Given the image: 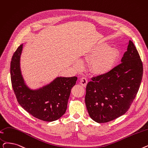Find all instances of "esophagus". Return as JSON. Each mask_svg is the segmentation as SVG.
Returning a JSON list of instances; mask_svg holds the SVG:
<instances>
[{
  "label": "esophagus",
  "mask_w": 148,
  "mask_h": 148,
  "mask_svg": "<svg viewBox=\"0 0 148 148\" xmlns=\"http://www.w3.org/2000/svg\"><path fill=\"white\" fill-rule=\"evenodd\" d=\"M80 84H81L83 86L85 87V86H86V85H87L88 80H87V79H86V77H82V78L80 79Z\"/></svg>",
  "instance_id": "obj_1"
}]
</instances>
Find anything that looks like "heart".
I'll return each mask as SVG.
<instances>
[{
  "instance_id": "b5f03b06",
  "label": "heart",
  "mask_w": 148,
  "mask_h": 148,
  "mask_svg": "<svg viewBox=\"0 0 148 148\" xmlns=\"http://www.w3.org/2000/svg\"><path fill=\"white\" fill-rule=\"evenodd\" d=\"M120 57L119 51L110 47L107 43H99L89 49L83 57V60L91 61L89 69L95 75H102L110 73L114 68ZM77 68L82 67V63H75Z\"/></svg>"
}]
</instances>
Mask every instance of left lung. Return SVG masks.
<instances>
[{"label": "left lung", "mask_w": 148, "mask_h": 148, "mask_svg": "<svg viewBox=\"0 0 148 148\" xmlns=\"http://www.w3.org/2000/svg\"><path fill=\"white\" fill-rule=\"evenodd\" d=\"M121 62L110 73L92 77L86 85L87 110L97 123H106L125 114L138 91L143 68L131 40Z\"/></svg>", "instance_id": "1"}]
</instances>
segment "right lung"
I'll return each instance as SVG.
<instances>
[{
    "label": "right lung",
    "instance_id": "obj_1",
    "mask_svg": "<svg viewBox=\"0 0 148 148\" xmlns=\"http://www.w3.org/2000/svg\"><path fill=\"white\" fill-rule=\"evenodd\" d=\"M23 44L12 57L11 80L17 101L33 117L46 121L58 120L65 113L72 88L77 77H58L49 84L37 89H31L25 83L21 70Z\"/></svg>",
    "mask_w": 148,
    "mask_h": 148
}]
</instances>
